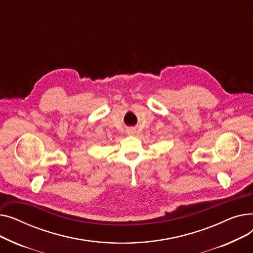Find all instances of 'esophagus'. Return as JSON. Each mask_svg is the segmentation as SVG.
Returning a JSON list of instances; mask_svg holds the SVG:
<instances>
[{"instance_id": "obj_1", "label": "esophagus", "mask_w": 253, "mask_h": 253, "mask_svg": "<svg viewBox=\"0 0 253 253\" xmlns=\"http://www.w3.org/2000/svg\"><path fill=\"white\" fill-rule=\"evenodd\" d=\"M128 133H129V134H133V133H134V129H133V128L128 129Z\"/></svg>"}]
</instances>
